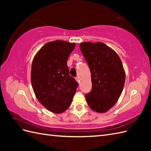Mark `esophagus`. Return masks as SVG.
Masks as SVG:
<instances>
[{
    "label": "esophagus",
    "instance_id": "esophagus-1",
    "mask_svg": "<svg viewBox=\"0 0 151 151\" xmlns=\"http://www.w3.org/2000/svg\"><path fill=\"white\" fill-rule=\"evenodd\" d=\"M75 79H76V81H77V82H80V81H79V77H78V76H76V77H75Z\"/></svg>",
    "mask_w": 151,
    "mask_h": 151
}]
</instances>
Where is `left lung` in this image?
Returning <instances> with one entry per match:
<instances>
[{
  "instance_id": "left-lung-1",
  "label": "left lung",
  "mask_w": 151,
  "mask_h": 151,
  "mask_svg": "<svg viewBox=\"0 0 151 151\" xmlns=\"http://www.w3.org/2000/svg\"><path fill=\"white\" fill-rule=\"evenodd\" d=\"M81 52L91 70L92 90L86 95L91 110L105 113L115 105L123 91L125 71L118 54L102 42H83Z\"/></svg>"
}]
</instances>
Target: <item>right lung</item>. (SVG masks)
<instances>
[{"instance_id": "obj_1", "label": "right lung", "mask_w": 151, "mask_h": 151, "mask_svg": "<svg viewBox=\"0 0 151 151\" xmlns=\"http://www.w3.org/2000/svg\"><path fill=\"white\" fill-rule=\"evenodd\" d=\"M75 43L56 40L46 43L35 55L31 82L37 100L48 110L61 114L69 108L78 83L69 75L67 59Z\"/></svg>"}]
</instances>
